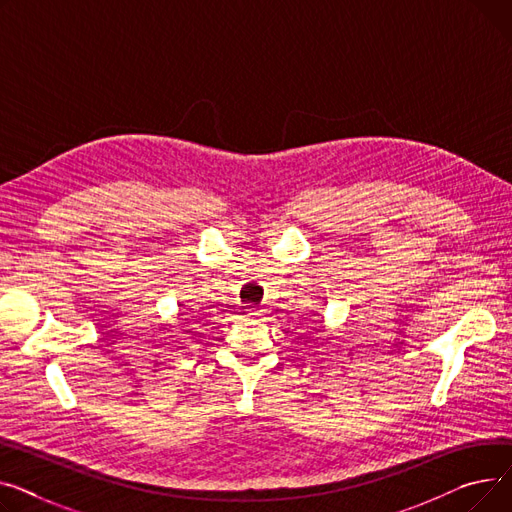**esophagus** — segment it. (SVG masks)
Segmentation results:
<instances>
[{
    "instance_id": "34e87169",
    "label": "esophagus",
    "mask_w": 512,
    "mask_h": 512,
    "mask_svg": "<svg viewBox=\"0 0 512 512\" xmlns=\"http://www.w3.org/2000/svg\"><path fill=\"white\" fill-rule=\"evenodd\" d=\"M264 312H266V310H262V308H250V310H248V318H252V320H262Z\"/></svg>"
}]
</instances>
